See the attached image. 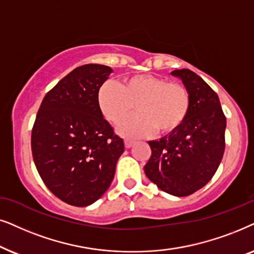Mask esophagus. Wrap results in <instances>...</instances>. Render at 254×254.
I'll list each match as a JSON object with an SVG mask.
<instances>
[{
  "mask_svg": "<svg viewBox=\"0 0 254 254\" xmlns=\"http://www.w3.org/2000/svg\"><path fill=\"white\" fill-rule=\"evenodd\" d=\"M124 143H125V147L129 148L134 144V140L131 139V138H129V137H127V138H124Z\"/></svg>",
  "mask_w": 254,
  "mask_h": 254,
  "instance_id": "34e87169",
  "label": "esophagus"
}]
</instances>
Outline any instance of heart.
<instances>
[{
    "label": "heart",
    "mask_w": 254,
    "mask_h": 254,
    "mask_svg": "<svg viewBox=\"0 0 254 254\" xmlns=\"http://www.w3.org/2000/svg\"><path fill=\"white\" fill-rule=\"evenodd\" d=\"M99 102L104 116L114 123H120L137 106L138 115L120 125L123 134L146 136L154 130L165 134L185 123L190 109V94L177 81L141 74L125 79L123 86L107 81L100 89Z\"/></svg>",
    "instance_id": "b5f03b06"
}]
</instances>
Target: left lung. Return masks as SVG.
Instances as JSON below:
<instances>
[{"label": "left lung", "mask_w": 254, "mask_h": 254, "mask_svg": "<svg viewBox=\"0 0 254 254\" xmlns=\"http://www.w3.org/2000/svg\"><path fill=\"white\" fill-rule=\"evenodd\" d=\"M190 94L185 123L170 136L148 141L152 154L144 171L162 191L188 196L204 187L221 164L225 148L226 118L211 87L190 69H177Z\"/></svg>", "instance_id": "left-lung-1"}]
</instances>
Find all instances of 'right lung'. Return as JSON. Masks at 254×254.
Masks as SVG:
<instances>
[{
	"instance_id": "obj_1",
	"label": "right lung",
	"mask_w": 254,
	"mask_h": 254,
	"mask_svg": "<svg viewBox=\"0 0 254 254\" xmlns=\"http://www.w3.org/2000/svg\"><path fill=\"white\" fill-rule=\"evenodd\" d=\"M113 69L76 67L44 97L31 132L36 168L57 197L75 207L99 200L113 181L123 139L104 120L99 92Z\"/></svg>"
}]
</instances>
